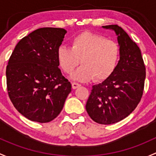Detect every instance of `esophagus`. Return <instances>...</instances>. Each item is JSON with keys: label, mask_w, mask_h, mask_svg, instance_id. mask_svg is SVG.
<instances>
[{"label": "esophagus", "mask_w": 156, "mask_h": 156, "mask_svg": "<svg viewBox=\"0 0 156 156\" xmlns=\"http://www.w3.org/2000/svg\"><path fill=\"white\" fill-rule=\"evenodd\" d=\"M80 84H79L77 83H75V82L72 83V88H73V89H77V88L80 87Z\"/></svg>", "instance_id": "esophagus-1"}]
</instances>
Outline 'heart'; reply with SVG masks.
<instances>
[{
	"mask_svg": "<svg viewBox=\"0 0 156 156\" xmlns=\"http://www.w3.org/2000/svg\"><path fill=\"white\" fill-rule=\"evenodd\" d=\"M57 57L60 67L70 74L80 65L82 66L72 75L81 82L104 81L110 77L116 68L120 57V47L117 42L103 35L83 32L71 41V48L60 46Z\"/></svg>",
	"mask_w": 156,
	"mask_h": 156,
	"instance_id": "obj_1",
	"label": "heart"
}]
</instances>
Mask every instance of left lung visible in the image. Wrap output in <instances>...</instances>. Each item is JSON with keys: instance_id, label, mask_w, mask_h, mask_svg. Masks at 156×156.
<instances>
[{"instance_id": "8db88e82", "label": "left lung", "mask_w": 156, "mask_h": 156, "mask_svg": "<svg viewBox=\"0 0 156 156\" xmlns=\"http://www.w3.org/2000/svg\"><path fill=\"white\" fill-rule=\"evenodd\" d=\"M103 28L113 29L118 35L120 60L110 77L92 86L86 108L93 121L110 125L126 118L140 101L146 67L140 48L121 27L110 25Z\"/></svg>"}]
</instances>
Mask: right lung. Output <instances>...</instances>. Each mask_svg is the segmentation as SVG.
<instances>
[{"mask_svg":"<svg viewBox=\"0 0 156 156\" xmlns=\"http://www.w3.org/2000/svg\"><path fill=\"white\" fill-rule=\"evenodd\" d=\"M67 30L41 28L19 41L6 69V87L15 108L28 119L45 123L62 110L71 84L58 68L57 52Z\"/></svg>","mask_w":156,"mask_h":156,"instance_id":"1","label":"right lung"}]
</instances>
